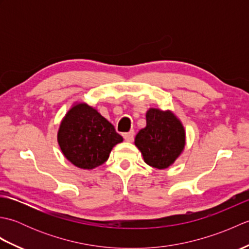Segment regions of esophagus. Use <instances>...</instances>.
Segmentation results:
<instances>
[{
	"label": "esophagus",
	"instance_id": "34e87169",
	"mask_svg": "<svg viewBox=\"0 0 249 249\" xmlns=\"http://www.w3.org/2000/svg\"><path fill=\"white\" fill-rule=\"evenodd\" d=\"M134 136H135L134 130H130V131H128V133H125L123 135L125 141H127V142H133L134 141Z\"/></svg>",
	"mask_w": 249,
	"mask_h": 249
}]
</instances>
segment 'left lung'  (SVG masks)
I'll list each match as a JSON object with an SVG mask.
<instances>
[{
    "label": "left lung",
    "mask_w": 249,
    "mask_h": 249,
    "mask_svg": "<svg viewBox=\"0 0 249 249\" xmlns=\"http://www.w3.org/2000/svg\"><path fill=\"white\" fill-rule=\"evenodd\" d=\"M135 144L147 165L166 169L184 150L185 130L171 111L150 108L146 112V126L137 134Z\"/></svg>",
    "instance_id": "left-lung-1"
}]
</instances>
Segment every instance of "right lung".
Segmentation results:
<instances>
[{
  "mask_svg": "<svg viewBox=\"0 0 249 249\" xmlns=\"http://www.w3.org/2000/svg\"><path fill=\"white\" fill-rule=\"evenodd\" d=\"M122 141L114 126L86 103L72 106L57 131L64 156L72 165L88 170L107 161L111 150Z\"/></svg>",
  "mask_w": 249,
  "mask_h": 249,
  "instance_id": "add662e5",
  "label": "right lung"
}]
</instances>
